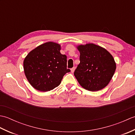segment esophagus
Here are the masks:
<instances>
[{
  "label": "esophagus",
  "instance_id": "34e87169",
  "mask_svg": "<svg viewBox=\"0 0 135 135\" xmlns=\"http://www.w3.org/2000/svg\"><path fill=\"white\" fill-rule=\"evenodd\" d=\"M74 71H75V67H73L71 69V72L72 73H73L74 72Z\"/></svg>",
  "mask_w": 135,
  "mask_h": 135
}]
</instances>
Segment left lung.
<instances>
[{"label":"left lung","mask_w":135,"mask_h":135,"mask_svg":"<svg viewBox=\"0 0 135 135\" xmlns=\"http://www.w3.org/2000/svg\"><path fill=\"white\" fill-rule=\"evenodd\" d=\"M80 63L74 76L81 86L88 90L98 91L107 86L115 73L116 63L105 49L94 44L77 46Z\"/></svg>","instance_id":"1"}]
</instances>
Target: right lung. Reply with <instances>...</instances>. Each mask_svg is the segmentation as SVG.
<instances>
[{"label":"right lung","mask_w":135,"mask_h":135,"mask_svg":"<svg viewBox=\"0 0 135 135\" xmlns=\"http://www.w3.org/2000/svg\"><path fill=\"white\" fill-rule=\"evenodd\" d=\"M61 46L48 42L31 50L24 59L25 76L35 89L47 91L61 84L63 76L70 70L67 68V56L60 53Z\"/></svg>","instance_id":"obj_1"}]
</instances>
